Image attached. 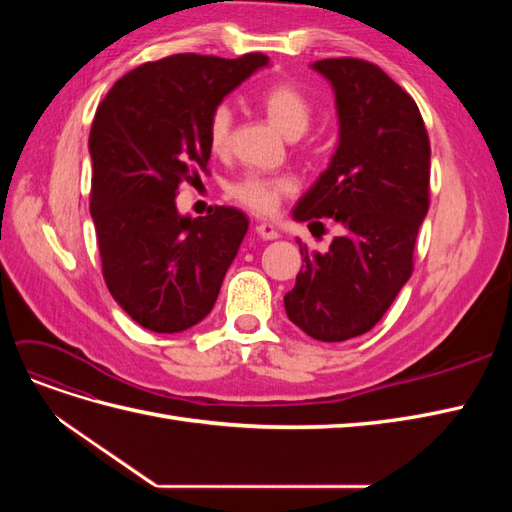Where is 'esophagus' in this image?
I'll return each instance as SVG.
<instances>
[{
	"mask_svg": "<svg viewBox=\"0 0 512 512\" xmlns=\"http://www.w3.org/2000/svg\"><path fill=\"white\" fill-rule=\"evenodd\" d=\"M254 230H256V235L260 239H265V241H273V239L280 237V232H277L271 224H256Z\"/></svg>",
	"mask_w": 512,
	"mask_h": 512,
	"instance_id": "esophagus-1",
	"label": "esophagus"
}]
</instances>
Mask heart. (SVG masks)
I'll use <instances>...</instances> for the list:
<instances>
[{"mask_svg":"<svg viewBox=\"0 0 512 512\" xmlns=\"http://www.w3.org/2000/svg\"><path fill=\"white\" fill-rule=\"evenodd\" d=\"M256 104L265 117L288 138H299L314 119V102L297 83L280 81L265 87L256 96ZM232 111L228 104H218L209 115L207 141L213 153H224L230 145ZM297 188L290 175H245L230 183L228 194L239 205L260 215H271L282 200Z\"/></svg>","mask_w":512,"mask_h":512,"instance_id":"heart-1","label":"heart"}]
</instances>
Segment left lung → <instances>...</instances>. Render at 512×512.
<instances>
[{"label": "left lung", "instance_id": "8db88e82", "mask_svg": "<svg viewBox=\"0 0 512 512\" xmlns=\"http://www.w3.org/2000/svg\"><path fill=\"white\" fill-rule=\"evenodd\" d=\"M312 68L333 85L339 143L292 218H329L339 235L322 254L299 243L303 269L284 305L309 337L346 342L374 329L410 280L431 147L416 102L376 64L339 57Z\"/></svg>", "mask_w": 512, "mask_h": 512}]
</instances>
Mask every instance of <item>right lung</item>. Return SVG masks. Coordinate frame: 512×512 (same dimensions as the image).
Masks as SVG:
<instances>
[{
    "label": "right lung",
    "instance_id": "right-lung-1",
    "mask_svg": "<svg viewBox=\"0 0 512 512\" xmlns=\"http://www.w3.org/2000/svg\"><path fill=\"white\" fill-rule=\"evenodd\" d=\"M269 64L181 53L134 68L100 102L89 132L91 218L102 275L134 322L179 333L203 320L247 232L235 207L205 218L177 211L181 181L207 168L209 115L232 89Z\"/></svg>",
    "mask_w": 512,
    "mask_h": 512
}]
</instances>
